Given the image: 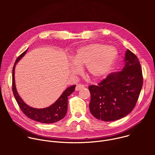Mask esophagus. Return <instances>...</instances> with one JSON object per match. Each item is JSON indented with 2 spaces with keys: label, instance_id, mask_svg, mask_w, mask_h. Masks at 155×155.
Masks as SVG:
<instances>
[{
  "label": "esophagus",
  "instance_id": "esophagus-1",
  "mask_svg": "<svg viewBox=\"0 0 155 155\" xmlns=\"http://www.w3.org/2000/svg\"><path fill=\"white\" fill-rule=\"evenodd\" d=\"M84 87V85L81 84H77V86H76V87H75V91H80V90H81V89H83V88Z\"/></svg>",
  "mask_w": 155,
  "mask_h": 155
}]
</instances>
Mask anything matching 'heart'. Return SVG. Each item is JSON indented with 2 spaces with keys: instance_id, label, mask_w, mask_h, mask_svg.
Segmentation results:
<instances>
[{
  "instance_id": "obj_1",
  "label": "heart",
  "mask_w": 155,
  "mask_h": 155,
  "mask_svg": "<svg viewBox=\"0 0 155 155\" xmlns=\"http://www.w3.org/2000/svg\"><path fill=\"white\" fill-rule=\"evenodd\" d=\"M117 49L100 43L87 44L78 48L72 57L75 64L72 65L73 75L80 71V67L85 66L87 75L93 80L104 77L112 69L118 58Z\"/></svg>"
}]
</instances>
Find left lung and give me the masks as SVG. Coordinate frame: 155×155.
Here are the masks:
<instances>
[{"instance_id": "obj_1", "label": "left lung", "mask_w": 155, "mask_h": 155, "mask_svg": "<svg viewBox=\"0 0 155 155\" xmlns=\"http://www.w3.org/2000/svg\"><path fill=\"white\" fill-rule=\"evenodd\" d=\"M121 71L109 74L96 85L89 86L91 114L104 121L120 120L135 107L143 85V77L137 57L127 50Z\"/></svg>"}]
</instances>
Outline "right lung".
I'll use <instances>...</instances> for the list:
<instances>
[{"instance_id":"1","label":"right lung","mask_w":155,"mask_h":155,"mask_svg":"<svg viewBox=\"0 0 155 155\" xmlns=\"http://www.w3.org/2000/svg\"><path fill=\"white\" fill-rule=\"evenodd\" d=\"M28 48L17 58L13 68L12 72V90L15 98L21 111L29 118L40 123L51 124L57 122L65 116L68 111V97L75 91L76 85H72L62 93L58 100L50 106L43 108H35L27 105L19 96L15 85V69L16 64L28 51Z\"/></svg>"}]
</instances>
